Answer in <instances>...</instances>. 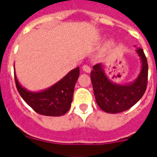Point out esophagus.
<instances>
[{
    "label": "esophagus",
    "mask_w": 157,
    "mask_h": 157,
    "mask_svg": "<svg viewBox=\"0 0 157 157\" xmlns=\"http://www.w3.org/2000/svg\"><path fill=\"white\" fill-rule=\"evenodd\" d=\"M82 70H83V71L86 72V73H90L91 72V68H90V66L87 65H84L82 66Z\"/></svg>",
    "instance_id": "34e87169"
}]
</instances>
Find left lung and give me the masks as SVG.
Here are the masks:
<instances>
[{
  "label": "left lung",
  "mask_w": 157,
  "mask_h": 157,
  "mask_svg": "<svg viewBox=\"0 0 157 157\" xmlns=\"http://www.w3.org/2000/svg\"><path fill=\"white\" fill-rule=\"evenodd\" d=\"M141 59V71L135 82L128 85H119L109 81L102 69L97 64L91 71L93 92L99 108L109 113H118L129 109L144 95L148 81V64L142 48H137Z\"/></svg>",
  "instance_id": "1"
}]
</instances>
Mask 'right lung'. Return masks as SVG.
Segmentation results:
<instances>
[{
  "instance_id": "right-lung-1",
  "label": "right lung",
  "mask_w": 157,
  "mask_h": 157,
  "mask_svg": "<svg viewBox=\"0 0 157 157\" xmlns=\"http://www.w3.org/2000/svg\"><path fill=\"white\" fill-rule=\"evenodd\" d=\"M80 69L72 70L51 87L42 92H29L19 84L15 75L17 89L22 99L35 112L45 116H61L68 112L71 105L75 82Z\"/></svg>"
}]
</instances>
